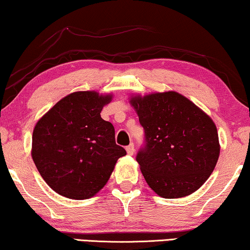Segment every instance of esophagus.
Instances as JSON below:
<instances>
[{
  "label": "esophagus",
  "mask_w": 250,
  "mask_h": 250,
  "mask_svg": "<svg viewBox=\"0 0 250 250\" xmlns=\"http://www.w3.org/2000/svg\"><path fill=\"white\" fill-rule=\"evenodd\" d=\"M126 151H127V153L128 155H133V153H134V151H135V149H134V145H133V143H131V145H128L127 146H126Z\"/></svg>",
  "instance_id": "1"
}]
</instances>
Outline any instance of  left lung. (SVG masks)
<instances>
[{
  "instance_id": "obj_1",
  "label": "left lung",
  "mask_w": 250,
  "mask_h": 250,
  "mask_svg": "<svg viewBox=\"0 0 250 250\" xmlns=\"http://www.w3.org/2000/svg\"><path fill=\"white\" fill-rule=\"evenodd\" d=\"M131 104L145 129L136 162L149 187L167 199L197 191L220 156L217 129L209 116L173 91L132 98Z\"/></svg>"
}]
</instances>
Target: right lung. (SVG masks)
<instances>
[{
	"label": "right lung",
	"instance_id": "add662e5",
	"mask_svg": "<svg viewBox=\"0 0 250 250\" xmlns=\"http://www.w3.org/2000/svg\"><path fill=\"white\" fill-rule=\"evenodd\" d=\"M111 95L75 92L53 105L33 132L32 157L51 189L70 199H87L108 182L118 158L115 128L101 118Z\"/></svg>",
	"mask_w": 250,
	"mask_h": 250
}]
</instances>
